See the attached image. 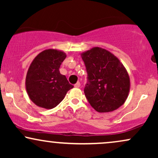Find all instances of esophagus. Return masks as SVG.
<instances>
[{
	"mask_svg": "<svg viewBox=\"0 0 158 158\" xmlns=\"http://www.w3.org/2000/svg\"><path fill=\"white\" fill-rule=\"evenodd\" d=\"M80 85H81L80 82H79V81H78L77 84H75V85H74V87H75V88H79V87H80Z\"/></svg>",
	"mask_w": 158,
	"mask_h": 158,
	"instance_id": "34e87169",
	"label": "esophagus"
}]
</instances>
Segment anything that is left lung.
<instances>
[{
	"label": "left lung",
	"instance_id": "8db88e82",
	"mask_svg": "<svg viewBox=\"0 0 158 158\" xmlns=\"http://www.w3.org/2000/svg\"><path fill=\"white\" fill-rule=\"evenodd\" d=\"M81 56L88 73L84 92L90 106L99 113L111 112L123 106L131 84L128 71L118 58L99 47L81 52Z\"/></svg>",
	"mask_w": 158,
	"mask_h": 158
}]
</instances>
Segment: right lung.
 <instances>
[{
	"instance_id": "right-lung-1",
	"label": "right lung",
	"mask_w": 158,
	"mask_h": 158,
	"mask_svg": "<svg viewBox=\"0 0 158 158\" xmlns=\"http://www.w3.org/2000/svg\"><path fill=\"white\" fill-rule=\"evenodd\" d=\"M66 57L64 52L48 49L38 54L29 67L25 80L26 90L32 102L40 108H55L73 88L59 71Z\"/></svg>"
}]
</instances>
